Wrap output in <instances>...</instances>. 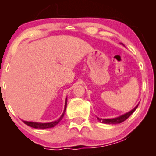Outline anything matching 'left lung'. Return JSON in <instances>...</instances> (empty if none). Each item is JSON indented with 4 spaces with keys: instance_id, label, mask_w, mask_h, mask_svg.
<instances>
[{
    "instance_id": "obj_1",
    "label": "left lung",
    "mask_w": 156,
    "mask_h": 156,
    "mask_svg": "<svg viewBox=\"0 0 156 156\" xmlns=\"http://www.w3.org/2000/svg\"><path fill=\"white\" fill-rule=\"evenodd\" d=\"M138 105H139V104H138L133 109L130 111L129 112L126 113V114H123V115L122 116H119V117H118L113 118V119H101V118L97 117V119H98L100 122H101L102 123H104V124H119V123L126 120V119H128L134 112H135L136 109L137 108Z\"/></svg>"
}]
</instances>
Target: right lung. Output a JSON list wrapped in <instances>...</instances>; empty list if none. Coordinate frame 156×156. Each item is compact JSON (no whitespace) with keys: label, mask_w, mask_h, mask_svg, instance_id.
<instances>
[{"label":"right lung","mask_w":156,"mask_h":156,"mask_svg":"<svg viewBox=\"0 0 156 156\" xmlns=\"http://www.w3.org/2000/svg\"><path fill=\"white\" fill-rule=\"evenodd\" d=\"M66 108H67V98L65 100V105H64V112L62 113V116H61L59 119H58L57 120L52 122H47V123H41V122H28V121H23V122L25 124L28 125V126L34 128H39V129H45V128H53L58 124L59 122L62 120V118H63L64 115V112H65Z\"/></svg>","instance_id":"add662e5"}]
</instances>
